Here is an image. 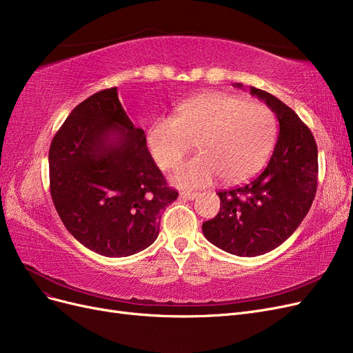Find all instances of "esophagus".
Instances as JSON below:
<instances>
[{"label":"esophagus","instance_id":"34e87169","mask_svg":"<svg viewBox=\"0 0 353 353\" xmlns=\"http://www.w3.org/2000/svg\"><path fill=\"white\" fill-rule=\"evenodd\" d=\"M197 196V193H191V191H183V193H181V197L187 200H194Z\"/></svg>","mask_w":353,"mask_h":353}]
</instances>
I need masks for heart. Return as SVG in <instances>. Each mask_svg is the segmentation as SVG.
<instances>
[{"label":"heart","mask_w":353,"mask_h":353,"mask_svg":"<svg viewBox=\"0 0 353 353\" xmlns=\"http://www.w3.org/2000/svg\"><path fill=\"white\" fill-rule=\"evenodd\" d=\"M276 117L270 105L228 92H206L181 105L176 117H160L147 131V144L162 169L175 168L193 148L200 154L181 165L172 181L184 188L253 176L276 141Z\"/></svg>","instance_id":"1"}]
</instances>
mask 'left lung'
Returning a JSON list of instances; mask_svg holds the SVG:
<instances>
[{"label": "left lung", "mask_w": 353, "mask_h": 353, "mask_svg": "<svg viewBox=\"0 0 353 353\" xmlns=\"http://www.w3.org/2000/svg\"><path fill=\"white\" fill-rule=\"evenodd\" d=\"M250 92L276 114L279 140L263 172L243 187L219 191L218 215L201 225L212 244L237 256L279 248L307 215L318 185V148L311 130L272 94L254 87Z\"/></svg>", "instance_id": "left-lung-1"}]
</instances>
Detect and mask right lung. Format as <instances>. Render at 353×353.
<instances>
[{"label":"right lung","mask_w":353,"mask_h":353,"mask_svg":"<svg viewBox=\"0 0 353 353\" xmlns=\"http://www.w3.org/2000/svg\"><path fill=\"white\" fill-rule=\"evenodd\" d=\"M50 193L60 219L85 248L123 258L159 236L162 212L178 199L108 88L79 103L50 145Z\"/></svg>","instance_id":"right-lung-1"}]
</instances>
